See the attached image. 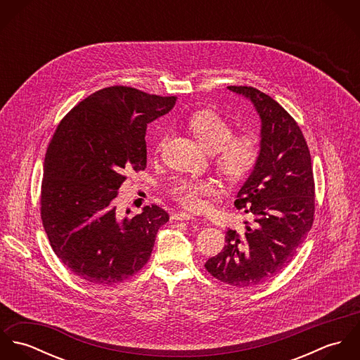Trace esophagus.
<instances>
[{"label": "esophagus", "mask_w": 360, "mask_h": 360, "mask_svg": "<svg viewBox=\"0 0 360 360\" xmlns=\"http://www.w3.org/2000/svg\"><path fill=\"white\" fill-rule=\"evenodd\" d=\"M173 219L177 220V221H188V220H195V217L191 214V213H187V212H177L173 214Z\"/></svg>", "instance_id": "esophagus-1"}]
</instances>
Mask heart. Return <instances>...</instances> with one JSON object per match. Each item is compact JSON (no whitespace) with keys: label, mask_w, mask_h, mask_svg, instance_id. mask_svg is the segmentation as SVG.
<instances>
[{"label":"heart","mask_w":360,"mask_h":360,"mask_svg":"<svg viewBox=\"0 0 360 360\" xmlns=\"http://www.w3.org/2000/svg\"><path fill=\"white\" fill-rule=\"evenodd\" d=\"M187 127L206 153L214 154V166L227 180L238 181L254 169L259 156L257 137L250 133L233 137L231 123L220 113L200 110L188 119ZM217 191L212 179L183 177L172 184L176 201L193 210L201 209L204 197L216 195Z\"/></svg>","instance_id":"obj_1"}]
</instances>
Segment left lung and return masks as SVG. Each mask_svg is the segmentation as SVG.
<instances>
[{"label":"left lung","instance_id":"left-lung-1","mask_svg":"<svg viewBox=\"0 0 360 360\" xmlns=\"http://www.w3.org/2000/svg\"><path fill=\"white\" fill-rule=\"evenodd\" d=\"M227 89L251 101L259 115V156L234 202L250 221L241 233L227 230L223 251L205 267L217 280L244 288L273 278L295 257L313 223L314 181L308 144L290 113L254 87Z\"/></svg>","mask_w":360,"mask_h":360}]
</instances>
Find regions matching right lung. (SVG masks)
Returning <instances> with one entry per match:
<instances>
[{
	"label": "right lung",
	"mask_w": 360,
	"mask_h": 360,
	"mask_svg": "<svg viewBox=\"0 0 360 360\" xmlns=\"http://www.w3.org/2000/svg\"><path fill=\"white\" fill-rule=\"evenodd\" d=\"M176 100L115 86L84 98L59 123L44 159L41 219L55 255L80 278L120 283L151 257L169 214L153 205L122 217L113 201L124 173L147 166V124Z\"/></svg>",
	"instance_id": "right-lung-1"
}]
</instances>
